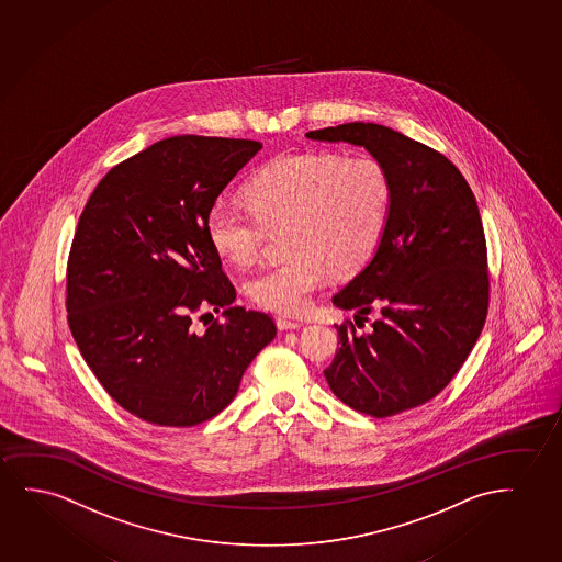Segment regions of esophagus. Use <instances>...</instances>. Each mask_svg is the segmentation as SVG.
Segmentation results:
<instances>
[{
  "mask_svg": "<svg viewBox=\"0 0 562 562\" xmlns=\"http://www.w3.org/2000/svg\"><path fill=\"white\" fill-rule=\"evenodd\" d=\"M277 327L281 329V331H291V329H301V322H294V319H289V317H277Z\"/></svg>",
  "mask_w": 562,
  "mask_h": 562,
  "instance_id": "esophagus-1",
  "label": "esophagus"
}]
</instances>
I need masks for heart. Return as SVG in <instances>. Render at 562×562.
<instances>
[{"mask_svg":"<svg viewBox=\"0 0 562 562\" xmlns=\"http://www.w3.org/2000/svg\"><path fill=\"white\" fill-rule=\"evenodd\" d=\"M248 206L215 202L206 235L215 254L246 268L260 258L268 231L286 227L289 258L248 283L260 308L296 316L335 273L372 258L387 225L391 177L372 154H285L269 159L246 184Z\"/></svg>","mask_w":562,"mask_h":562,"instance_id":"heart-1","label":"heart"}]
</instances>
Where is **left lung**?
<instances>
[{"instance_id":"8db88e82","label":"left lung","mask_w":562,"mask_h":562,"mask_svg":"<svg viewBox=\"0 0 562 562\" xmlns=\"http://www.w3.org/2000/svg\"><path fill=\"white\" fill-rule=\"evenodd\" d=\"M364 146L387 167L391 207L372 260L333 304L361 316L335 325L340 348L325 380L350 408L387 418L439 395L482 333L490 269L482 217L459 167L441 151L375 123L306 133ZM379 319L356 333L357 319Z\"/></svg>"}]
</instances>
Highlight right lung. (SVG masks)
<instances>
[{
  "instance_id": "add662e5",
  "label": "right lung",
  "mask_w": 562,
  "mask_h": 562,
  "mask_svg": "<svg viewBox=\"0 0 562 562\" xmlns=\"http://www.w3.org/2000/svg\"><path fill=\"white\" fill-rule=\"evenodd\" d=\"M260 148L222 136L159 140L111 167L80 214L67 260L72 339L105 393L148 424L217 416L276 337L269 314L233 306L237 291L206 235L210 207ZM207 308L226 322L198 336L191 324Z\"/></svg>"
}]
</instances>
